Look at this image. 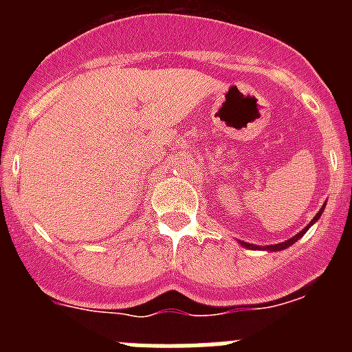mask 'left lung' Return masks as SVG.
I'll list each match as a JSON object with an SVG mask.
<instances>
[{
  "instance_id": "obj_1",
  "label": "left lung",
  "mask_w": 352,
  "mask_h": 352,
  "mask_svg": "<svg viewBox=\"0 0 352 352\" xmlns=\"http://www.w3.org/2000/svg\"><path fill=\"white\" fill-rule=\"evenodd\" d=\"M322 211H324V206H322V208H321V210H319V213H317V214H316V217H314V219H312V222H310V223H309V226L305 227L303 231H300V232H298V234H296V236H292V238L285 239V241H282V243H276V245H268V247H263V248H261V247H257V245H252V243H245V241H239V243L243 245V247H247V248H252V250H256V248H261V250H270V252H276V250H284V248L291 247V245H292V243H296L298 239H300V238H301V236H303V234H305V232L309 231V229H310V226H314V222H317V220H319V217H321V214H322Z\"/></svg>"
}]
</instances>
